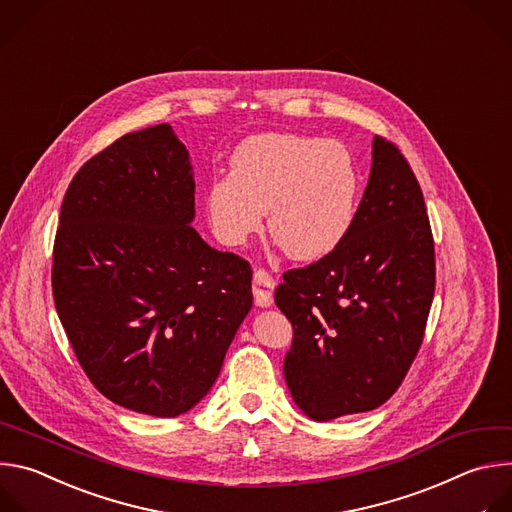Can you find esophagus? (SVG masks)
Masks as SVG:
<instances>
[{"mask_svg":"<svg viewBox=\"0 0 512 512\" xmlns=\"http://www.w3.org/2000/svg\"><path fill=\"white\" fill-rule=\"evenodd\" d=\"M274 286H276V282H274V278H272V274L270 272H266V270H256L254 272V280H252V292H254V302L258 304V306H270L272 304V296H274Z\"/></svg>","mask_w":512,"mask_h":512,"instance_id":"esophagus-1","label":"esophagus"}]
</instances>
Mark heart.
Returning <instances> with one entry per match:
<instances>
[{"label":"heart","instance_id":"obj_1","mask_svg":"<svg viewBox=\"0 0 512 512\" xmlns=\"http://www.w3.org/2000/svg\"><path fill=\"white\" fill-rule=\"evenodd\" d=\"M361 175L351 151L335 141L266 133L244 141L232 171L206 191L214 234L242 246L262 228L294 260H317L349 234L359 206Z\"/></svg>","mask_w":512,"mask_h":512}]
</instances>
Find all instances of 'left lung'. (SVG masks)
<instances>
[{
    "label": "left lung",
    "instance_id": "left-lung-1",
    "mask_svg": "<svg viewBox=\"0 0 512 512\" xmlns=\"http://www.w3.org/2000/svg\"><path fill=\"white\" fill-rule=\"evenodd\" d=\"M274 300L292 323L284 379L315 422L371 412L410 371L436 288L424 193L401 151L373 139L355 222L321 260L284 272Z\"/></svg>",
    "mask_w": 512,
    "mask_h": 512
}]
</instances>
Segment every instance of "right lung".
Masks as SVG:
<instances>
[{"label": "right lung", "instance_id": "right-lung-1", "mask_svg": "<svg viewBox=\"0 0 512 512\" xmlns=\"http://www.w3.org/2000/svg\"><path fill=\"white\" fill-rule=\"evenodd\" d=\"M193 193L171 125L129 133L78 169L54 240V304L80 367L155 418L208 395L252 309L250 264L189 226Z\"/></svg>", "mask_w": 512, "mask_h": 512}]
</instances>
